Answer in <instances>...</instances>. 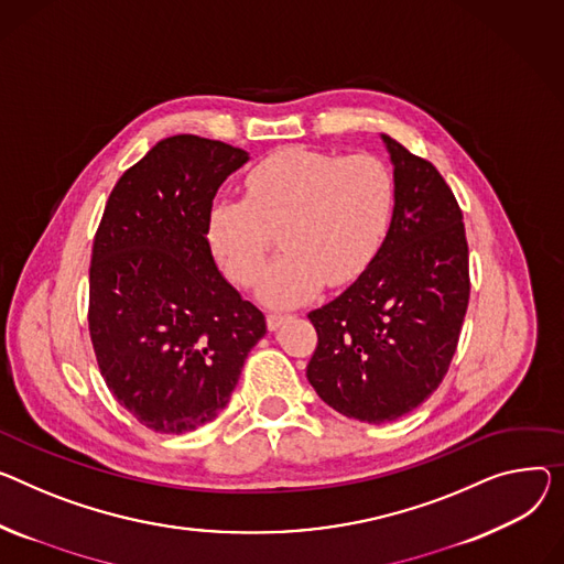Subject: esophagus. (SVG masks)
<instances>
[{
  "label": "esophagus",
  "mask_w": 564,
  "mask_h": 564,
  "mask_svg": "<svg viewBox=\"0 0 564 564\" xmlns=\"http://www.w3.org/2000/svg\"><path fill=\"white\" fill-rule=\"evenodd\" d=\"M292 315H283V313H270L268 315V328L270 330H276V328H281L288 319H290Z\"/></svg>",
  "instance_id": "obj_1"
}]
</instances>
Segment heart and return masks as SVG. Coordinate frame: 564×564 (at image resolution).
<instances>
[{
    "mask_svg": "<svg viewBox=\"0 0 564 564\" xmlns=\"http://www.w3.org/2000/svg\"><path fill=\"white\" fill-rule=\"evenodd\" d=\"M245 185L247 199H213L206 238L227 279L251 288L281 229L283 256L260 283L262 302L274 308L308 302L324 281L333 288L356 281L392 221L394 178L369 154L345 159L288 147L256 163Z\"/></svg>",
    "mask_w": 564,
    "mask_h": 564,
    "instance_id": "heart-1",
    "label": "heart"
}]
</instances>
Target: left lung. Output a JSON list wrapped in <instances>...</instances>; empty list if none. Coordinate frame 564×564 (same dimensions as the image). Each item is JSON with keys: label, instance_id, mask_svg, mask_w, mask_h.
<instances>
[{"label": "left lung", "instance_id": "left-lung-1", "mask_svg": "<svg viewBox=\"0 0 564 564\" xmlns=\"http://www.w3.org/2000/svg\"><path fill=\"white\" fill-rule=\"evenodd\" d=\"M394 165V210L369 268L308 313L317 347L306 377L345 417L383 424L442 383L469 304L463 210L433 163L383 135Z\"/></svg>", "mask_w": 564, "mask_h": 564}]
</instances>
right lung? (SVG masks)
<instances>
[{
  "instance_id": "add662e5",
  "label": "right lung",
  "mask_w": 564,
  "mask_h": 564,
  "mask_svg": "<svg viewBox=\"0 0 564 564\" xmlns=\"http://www.w3.org/2000/svg\"><path fill=\"white\" fill-rule=\"evenodd\" d=\"M245 149L181 133L112 187L90 260L88 326L101 377L156 433L195 431L238 386L265 315L215 265L206 217Z\"/></svg>"
}]
</instances>
